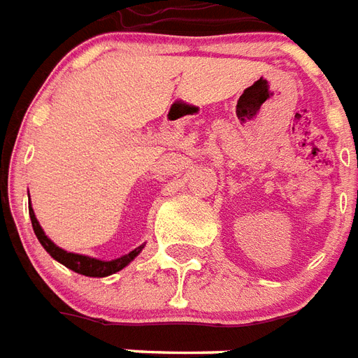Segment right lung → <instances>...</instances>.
I'll use <instances>...</instances> for the list:
<instances>
[{
	"label": "right lung",
	"instance_id": "add662e5",
	"mask_svg": "<svg viewBox=\"0 0 358 358\" xmlns=\"http://www.w3.org/2000/svg\"><path fill=\"white\" fill-rule=\"evenodd\" d=\"M30 220H31V227H34V233H36V237H38L39 243H41V246H43L45 250L51 254L55 260L60 262L62 266L70 267L71 271L85 275V277H108V275L117 273V271H121L123 267L129 266V264L138 256L140 250L144 248V246H138V248H134L132 252L125 254V256H121V258L112 262L96 260V258H89V256H83V254L66 252V250H62L60 246L55 245V243L45 235V231L41 229V226H39L38 218H36V214H34L31 205H30Z\"/></svg>",
	"mask_w": 358,
	"mask_h": 358
}]
</instances>
